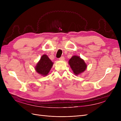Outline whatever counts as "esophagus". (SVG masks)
I'll list each match as a JSON object with an SVG mask.
<instances>
[{"instance_id": "34e87169", "label": "esophagus", "mask_w": 121, "mask_h": 121, "mask_svg": "<svg viewBox=\"0 0 121 121\" xmlns=\"http://www.w3.org/2000/svg\"><path fill=\"white\" fill-rule=\"evenodd\" d=\"M59 60H65V57H64V56H61V57H60L59 58Z\"/></svg>"}]
</instances>
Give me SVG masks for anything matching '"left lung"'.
Wrapping results in <instances>:
<instances>
[{
  "mask_svg": "<svg viewBox=\"0 0 121 121\" xmlns=\"http://www.w3.org/2000/svg\"><path fill=\"white\" fill-rule=\"evenodd\" d=\"M69 64L75 75L80 74L87 68V65L84 60L77 56H73L69 60Z\"/></svg>",
  "mask_w": 121,
  "mask_h": 121,
  "instance_id": "obj_1",
  "label": "left lung"
}]
</instances>
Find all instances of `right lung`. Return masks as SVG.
<instances>
[{
  "label": "right lung",
  "instance_id": "1",
  "mask_svg": "<svg viewBox=\"0 0 121 121\" xmlns=\"http://www.w3.org/2000/svg\"><path fill=\"white\" fill-rule=\"evenodd\" d=\"M53 63L48 56L44 54L41 56L40 60L35 67L36 72L43 76H46L52 69Z\"/></svg>",
  "mask_w": 121,
  "mask_h": 121
}]
</instances>
